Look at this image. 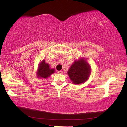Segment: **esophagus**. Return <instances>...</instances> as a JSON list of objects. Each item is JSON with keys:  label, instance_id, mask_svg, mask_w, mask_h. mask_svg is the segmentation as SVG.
<instances>
[{"label": "esophagus", "instance_id": "obj_1", "mask_svg": "<svg viewBox=\"0 0 127 127\" xmlns=\"http://www.w3.org/2000/svg\"><path fill=\"white\" fill-rule=\"evenodd\" d=\"M58 73L59 74H62L63 73V71H58Z\"/></svg>", "mask_w": 127, "mask_h": 127}]
</instances>
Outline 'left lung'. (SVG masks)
I'll list each match as a JSON object with an SVG mask.
<instances>
[{
	"instance_id": "8db88e82",
	"label": "left lung",
	"mask_w": 127,
	"mask_h": 127,
	"mask_svg": "<svg viewBox=\"0 0 127 127\" xmlns=\"http://www.w3.org/2000/svg\"><path fill=\"white\" fill-rule=\"evenodd\" d=\"M91 74V68L86 58L82 57L75 60L68 71L72 82L79 85L87 81Z\"/></svg>"
}]
</instances>
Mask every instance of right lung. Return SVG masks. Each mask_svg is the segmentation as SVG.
I'll use <instances>...</instances> for the list:
<instances>
[{
    "mask_svg": "<svg viewBox=\"0 0 127 127\" xmlns=\"http://www.w3.org/2000/svg\"><path fill=\"white\" fill-rule=\"evenodd\" d=\"M55 71V69H51L50 64L46 63L44 59L39 64L36 71V75L38 79H47Z\"/></svg>",
    "mask_w": 127,
    "mask_h": 127,
    "instance_id": "1",
    "label": "right lung"
}]
</instances>
